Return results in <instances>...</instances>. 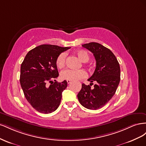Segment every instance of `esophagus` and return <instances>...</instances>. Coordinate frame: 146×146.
<instances>
[{"mask_svg": "<svg viewBox=\"0 0 146 146\" xmlns=\"http://www.w3.org/2000/svg\"><path fill=\"white\" fill-rule=\"evenodd\" d=\"M67 83H68V84H70V83H71V81H70V80H67Z\"/></svg>", "mask_w": 146, "mask_h": 146, "instance_id": "1", "label": "esophagus"}]
</instances>
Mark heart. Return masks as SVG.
<instances>
[{"label": "heart", "mask_w": 146, "mask_h": 146, "mask_svg": "<svg viewBox=\"0 0 146 146\" xmlns=\"http://www.w3.org/2000/svg\"><path fill=\"white\" fill-rule=\"evenodd\" d=\"M77 55L82 62H87L90 60V55L88 53L83 50H80L77 52ZM66 60V54L64 52L60 54L56 60L57 67L62 69L64 67ZM87 77V73L84 69L74 70L72 69H67L61 72V77L64 80H69L70 81H78Z\"/></svg>", "instance_id": "heart-1"}]
</instances>
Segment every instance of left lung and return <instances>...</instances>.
Wrapping results in <instances>:
<instances>
[{"instance_id":"left-lung-1","label":"left lung","mask_w":146,"mask_h":146,"mask_svg":"<svg viewBox=\"0 0 146 146\" xmlns=\"http://www.w3.org/2000/svg\"><path fill=\"white\" fill-rule=\"evenodd\" d=\"M82 46L93 54L96 67L94 74L88 80L90 85L83 83L77 98L84 107L98 110L107 104L115 94L121 79L120 66L113 53L100 44L92 42ZM93 81L96 84L91 88Z\"/></svg>"}]
</instances>
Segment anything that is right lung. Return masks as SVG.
<instances>
[{
    "label": "right lung",
    "mask_w": 146,
    "mask_h": 146,
    "mask_svg": "<svg viewBox=\"0 0 146 146\" xmlns=\"http://www.w3.org/2000/svg\"><path fill=\"white\" fill-rule=\"evenodd\" d=\"M70 48L40 45L30 50L21 64L22 89L29 104L39 113H51L59 107L62 92L68 83L66 80L56 82L55 78L59 76L56 60Z\"/></svg>",
    "instance_id": "add662e5"
}]
</instances>
